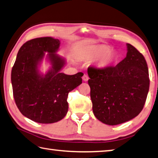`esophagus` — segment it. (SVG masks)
I'll return each instance as SVG.
<instances>
[{
  "label": "esophagus",
  "instance_id": "1",
  "mask_svg": "<svg viewBox=\"0 0 158 158\" xmlns=\"http://www.w3.org/2000/svg\"><path fill=\"white\" fill-rule=\"evenodd\" d=\"M82 79H83V80H84V81H87L89 79V77H88V76L87 75V74H84V76H83V77H82Z\"/></svg>",
  "mask_w": 158,
  "mask_h": 158
}]
</instances>
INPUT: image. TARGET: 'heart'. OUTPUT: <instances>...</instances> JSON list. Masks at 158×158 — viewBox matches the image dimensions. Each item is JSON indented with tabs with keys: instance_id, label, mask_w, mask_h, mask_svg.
<instances>
[{
	"instance_id": "obj_1",
	"label": "heart",
	"mask_w": 158,
	"mask_h": 158,
	"mask_svg": "<svg viewBox=\"0 0 158 158\" xmlns=\"http://www.w3.org/2000/svg\"><path fill=\"white\" fill-rule=\"evenodd\" d=\"M110 51V48L107 45H97L88 50L86 56L89 59L99 58L97 61V66L105 68L113 64L117 59L116 54Z\"/></svg>"
}]
</instances>
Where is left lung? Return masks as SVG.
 <instances>
[{"label": "left lung", "instance_id": "left-lung-1", "mask_svg": "<svg viewBox=\"0 0 158 158\" xmlns=\"http://www.w3.org/2000/svg\"><path fill=\"white\" fill-rule=\"evenodd\" d=\"M127 45V56L116 66L88 68L93 113L108 125L122 124L138 115L148 93L147 61L135 48Z\"/></svg>", "mask_w": 158, "mask_h": 158}]
</instances>
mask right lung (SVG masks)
Instances as JSON below:
<instances>
[{
	"mask_svg": "<svg viewBox=\"0 0 158 158\" xmlns=\"http://www.w3.org/2000/svg\"><path fill=\"white\" fill-rule=\"evenodd\" d=\"M59 39L41 37L28 41L20 48L11 70L13 95L20 112L25 117L41 124L59 122L68 110V93L82 83V73L67 75L61 73L65 64L55 54ZM45 52L51 64L44 76L38 65Z\"/></svg>",
	"mask_w": 158,
	"mask_h": 158,
	"instance_id": "add662e5",
	"label": "right lung"
}]
</instances>
